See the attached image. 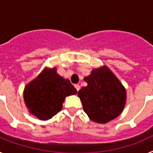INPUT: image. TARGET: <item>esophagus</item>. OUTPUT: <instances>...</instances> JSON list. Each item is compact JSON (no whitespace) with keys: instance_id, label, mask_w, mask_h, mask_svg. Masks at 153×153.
<instances>
[{"instance_id":"obj_1","label":"esophagus","mask_w":153,"mask_h":153,"mask_svg":"<svg viewBox=\"0 0 153 153\" xmlns=\"http://www.w3.org/2000/svg\"><path fill=\"white\" fill-rule=\"evenodd\" d=\"M75 88H76V90H77V91H79V90H80V86H79V85L76 84L75 85Z\"/></svg>"}]
</instances>
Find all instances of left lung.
I'll return each mask as SVG.
<instances>
[{"instance_id": "8db88e82", "label": "left lung", "mask_w": 153, "mask_h": 153, "mask_svg": "<svg viewBox=\"0 0 153 153\" xmlns=\"http://www.w3.org/2000/svg\"><path fill=\"white\" fill-rule=\"evenodd\" d=\"M83 80L87 86L78 97L90 120L104 124L119 117L126 102V90L111 70L105 65L93 69Z\"/></svg>"}]
</instances>
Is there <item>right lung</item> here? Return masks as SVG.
<instances>
[{
    "label": "right lung",
    "mask_w": 153,
    "mask_h": 153,
    "mask_svg": "<svg viewBox=\"0 0 153 153\" xmlns=\"http://www.w3.org/2000/svg\"><path fill=\"white\" fill-rule=\"evenodd\" d=\"M76 93L70 81L57 74L56 67H46L24 87V100L30 114L48 120L61 111L66 97Z\"/></svg>",
    "instance_id": "right-lung-1"
}]
</instances>
